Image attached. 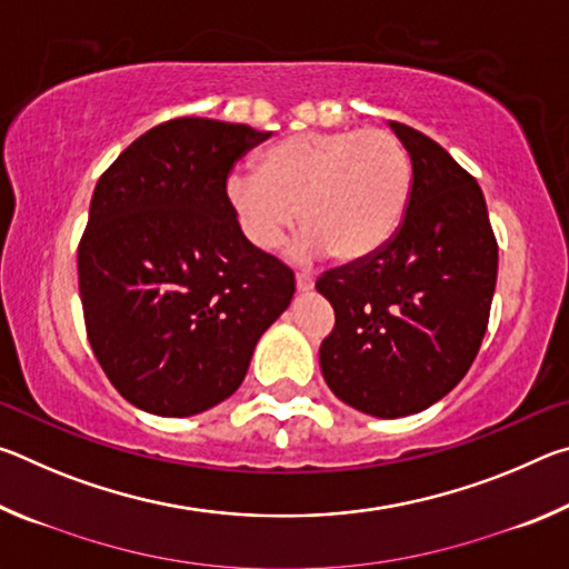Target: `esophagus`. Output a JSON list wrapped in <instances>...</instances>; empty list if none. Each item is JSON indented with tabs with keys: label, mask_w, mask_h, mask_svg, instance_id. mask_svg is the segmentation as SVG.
Returning <instances> with one entry per match:
<instances>
[{
	"label": "esophagus",
	"mask_w": 569,
	"mask_h": 569,
	"mask_svg": "<svg viewBox=\"0 0 569 569\" xmlns=\"http://www.w3.org/2000/svg\"><path fill=\"white\" fill-rule=\"evenodd\" d=\"M296 288H298V291H301V293L311 291V288H313V276L298 273V276H296Z\"/></svg>",
	"instance_id": "obj_1"
}]
</instances>
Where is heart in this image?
Returning <instances> with one entry per match:
<instances>
[{
	"label": "heart",
	"instance_id": "heart-1",
	"mask_svg": "<svg viewBox=\"0 0 569 569\" xmlns=\"http://www.w3.org/2000/svg\"><path fill=\"white\" fill-rule=\"evenodd\" d=\"M411 182L409 150L391 130H308L268 148L258 172H230L226 198L258 250L281 246L301 218L298 256L326 248L336 261H361L397 233Z\"/></svg>",
	"mask_w": 569,
	"mask_h": 569
}]
</instances>
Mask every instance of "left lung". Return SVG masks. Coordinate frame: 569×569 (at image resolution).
<instances>
[{"label":"left lung","instance_id":"left-lung-1","mask_svg":"<svg viewBox=\"0 0 569 569\" xmlns=\"http://www.w3.org/2000/svg\"><path fill=\"white\" fill-rule=\"evenodd\" d=\"M389 128L413 170L401 226L371 256L316 281L336 313L319 351L323 379L379 419L419 413L465 379L497 286V240L477 180L423 132Z\"/></svg>","mask_w":569,"mask_h":569}]
</instances>
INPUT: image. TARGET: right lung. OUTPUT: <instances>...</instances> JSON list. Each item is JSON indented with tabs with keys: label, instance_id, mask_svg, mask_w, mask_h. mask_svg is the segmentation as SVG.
Segmentation results:
<instances>
[{
	"label": "right lung",
	"instance_id": "obj_1",
	"mask_svg": "<svg viewBox=\"0 0 569 569\" xmlns=\"http://www.w3.org/2000/svg\"><path fill=\"white\" fill-rule=\"evenodd\" d=\"M271 138L178 118L140 134L102 172L77 273L94 356L132 407L192 417L246 379L296 278L243 236L226 198L233 162Z\"/></svg>",
	"mask_w": 569,
	"mask_h": 569
}]
</instances>
